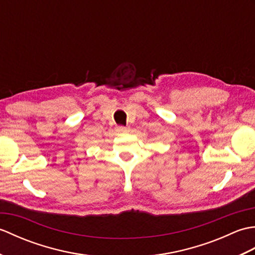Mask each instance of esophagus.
<instances>
[{
	"mask_svg": "<svg viewBox=\"0 0 255 255\" xmlns=\"http://www.w3.org/2000/svg\"><path fill=\"white\" fill-rule=\"evenodd\" d=\"M117 129H118V131H121V132H128L129 130H130V128L125 127V126H118Z\"/></svg>",
	"mask_w": 255,
	"mask_h": 255,
	"instance_id": "1",
	"label": "esophagus"
}]
</instances>
